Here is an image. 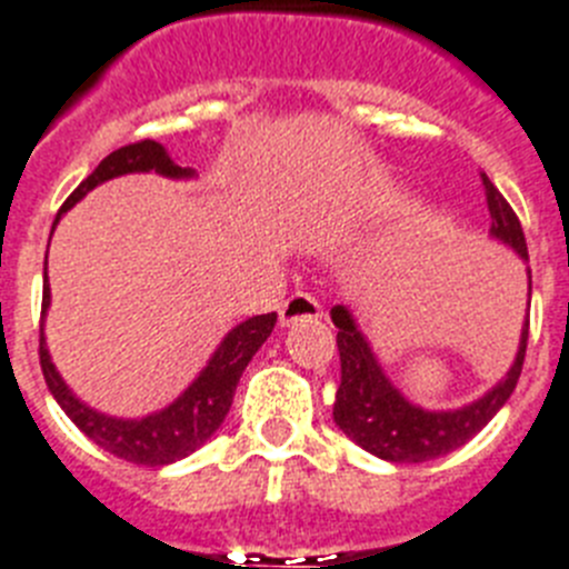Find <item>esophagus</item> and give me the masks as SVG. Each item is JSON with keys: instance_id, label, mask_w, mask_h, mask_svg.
<instances>
[{"instance_id": "esophagus-1", "label": "esophagus", "mask_w": 569, "mask_h": 569, "mask_svg": "<svg viewBox=\"0 0 569 569\" xmlns=\"http://www.w3.org/2000/svg\"><path fill=\"white\" fill-rule=\"evenodd\" d=\"M323 315L318 298L309 295V291H295L283 306H280V323L295 326V323H309V320H318Z\"/></svg>"}]
</instances>
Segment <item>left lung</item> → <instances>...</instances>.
<instances>
[{
	"label": "left lung",
	"mask_w": 569,
	"mask_h": 569,
	"mask_svg": "<svg viewBox=\"0 0 569 569\" xmlns=\"http://www.w3.org/2000/svg\"><path fill=\"white\" fill-rule=\"evenodd\" d=\"M481 180L483 189H487V206H490L492 217L490 237L501 240L503 246H510L521 260H530L523 229L512 206L503 200V194L492 186L490 177L481 174ZM527 283H530L532 291L530 269H527ZM332 323L338 326L340 352V387L338 395H335L332 409L335 423L358 447L392 463L432 461V458H441L452 449L463 447L469 438H476L496 418L498 409L510 401L512 389L521 378L527 335H530V320H523L516 363L483 398L461 409H449V412H429V409L409 403L392 387V380L383 375L378 358L372 355L367 338L360 335L358 323H355L352 312L346 306H335Z\"/></svg>",
	"instance_id": "1"
}]
</instances>
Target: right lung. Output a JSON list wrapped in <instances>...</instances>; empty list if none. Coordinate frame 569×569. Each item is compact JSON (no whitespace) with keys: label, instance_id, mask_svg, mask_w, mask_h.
Returning a JSON list of instances; mask_svg holds the SVG:
<instances>
[{"label":"right lung","instance_id":"obj_1","mask_svg":"<svg viewBox=\"0 0 569 569\" xmlns=\"http://www.w3.org/2000/svg\"><path fill=\"white\" fill-rule=\"evenodd\" d=\"M137 171H157L171 180H182V177H194L191 168L177 166L171 157L166 154V148L154 140H140L131 146H122L106 157L100 166L93 168L86 180L79 182L73 194L62 202V209L57 211V220L71 209L73 202H79L91 189H97L100 182L113 180L122 174H137ZM53 234V229H51ZM48 269V254H46ZM48 306H51V289H48V271L46 286H42V320H46ZM278 323V312L254 315V318L243 320L234 326L223 338V343L217 346V352L206 363L197 380L186 392L177 398L174 403H168L166 409L154 415H146L140 421H126V418H111L97 409L86 407L77 395L66 387V380L59 378L57 367L51 363L46 346V332L39 323V363H42V375L57 398V403L66 409V415L77 423L82 432L91 438L97 447H102L111 456L122 458L128 463H142V467H166L180 458L191 456L197 447L209 441L211 435L220 429V423L229 415L231 401H234V389L240 383V375L249 367V360L254 352L266 343Z\"/></svg>","mask_w":569,"mask_h":569}]
</instances>
